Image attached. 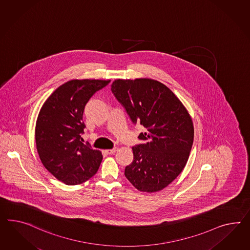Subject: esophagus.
Returning a JSON list of instances; mask_svg holds the SVG:
<instances>
[{
  "label": "esophagus",
  "mask_w": 250,
  "mask_h": 250,
  "mask_svg": "<svg viewBox=\"0 0 250 250\" xmlns=\"http://www.w3.org/2000/svg\"><path fill=\"white\" fill-rule=\"evenodd\" d=\"M117 147H113V148H111V149H107L106 150V152L107 154H109V155H112V154L115 153L116 151H117Z\"/></svg>",
  "instance_id": "obj_1"
}]
</instances>
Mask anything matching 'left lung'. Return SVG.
<instances>
[{
    "label": "left lung",
    "instance_id": "8db88e82",
    "mask_svg": "<svg viewBox=\"0 0 250 250\" xmlns=\"http://www.w3.org/2000/svg\"><path fill=\"white\" fill-rule=\"evenodd\" d=\"M111 91L131 122L146 128L132 147L125 177L143 192H157L176 179L192 147L194 127L184 105L166 85L151 79L115 80Z\"/></svg>",
    "mask_w": 250,
    "mask_h": 250
}]
</instances>
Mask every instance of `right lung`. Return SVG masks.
<instances>
[{
  "instance_id": "obj_1",
  "label": "right lung",
  "mask_w": 250,
  "mask_h": 250,
  "mask_svg": "<svg viewBox=\"0 0 250 250\" xmlns=\"http://www.w3.org/2000/svg\"><path fill=\"white\" fill-rule=\"evenodd\" d=\"M109 82L69 81L51 93L39 112L35 127L39 157L46 169L66 185L87 181L102 163V152L82 141L83 116L91 96Z\"/></svg>"
}]
</instances>
